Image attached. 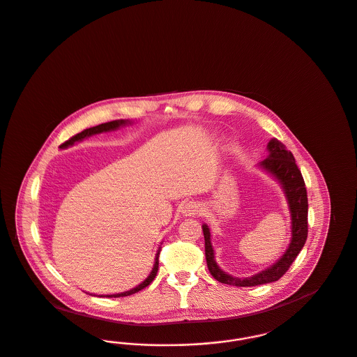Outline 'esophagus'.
Returning a JSON list of instances; mask_svg holds the SVG:
<instances>
[{
  "mask_svg": "<svg viewBox=\"0 0 357 357\" xmlns=\"http://www.w3.org/2000/svg\"><path fill=\"white\" fill-rule=\"evenodd\" d=\"M182 212L186 216H195L199 213V205L195 202H188V204H185Z\"/></svg>",
  "mask_w": 357,
  "mask_h": 357,
  "instance_id": "34e87169",
  "label": "esophagus"
}]
</instances>
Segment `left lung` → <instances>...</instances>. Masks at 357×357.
Instances as JSON below:
<instances>
[{
  "label": "left lung",
  "mask_w": 357,
  "mask_h": 357,
  "mask_svg": "<svg viewBox=\"0 0 357 357\" xmlns=\"http://www.w3.org/2000/svg\"><path fill=\"white\" fill-rule=\"evenodd\" d=\"M268 151H269V156L262 162H259V167L275 176L287 197L289 212H291V229H292L291 243L282 254V257L268 269L246 278L234 277L221 271L219 265L216 264L215 250L211 242V231L208 225L204 224L202 231L205 238L206 265L211 275L222 284L235 285V287H255V285L277 281L280 277L287 273V271L289 269L292 262L296 259V257L302 251L303 246L307 241L308 201H307V190H305L302 172L296 165L294 155L289 151H287V148L278 139L272 138L269 141Z\"/></svg>",
  "instance_id": "1"
}]
</instances>
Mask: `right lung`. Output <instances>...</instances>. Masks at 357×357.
Here are the masks:
<instances>
[{"label":"right lung","mask_w":357,"mask_h":357,"mask_svg":"<svg viewBox=\"0 0 357 357\" xmlns=\"http://www.w3.org/2000/svg\"><path fill=\"white\" fill-rule=\"evenodd\" d=\"M128 123H132L130 121H125V119H118V121H111V122H106V123H102V125H98V126H93V128H89V129H85L82 130V133L73 136L70 139L65 141L61 148H68L70 145H73L75 142L77 141H82L84 138L89 137V136H93V135H99V133H103V132H111V130H116L119 129L121 126H125ZM159 254H160V248L156 252V258H155V265L152 268V272L149 273V275L137 285L136 288H132L130 291H126V292H121V294H114V295H100V296H105V298H121V296H129V295H133L136 292H139L141 289H144L145 287H148L158 275V269H159Z\"/></svg>","instance_id":"add662e5"}]
</instances>
